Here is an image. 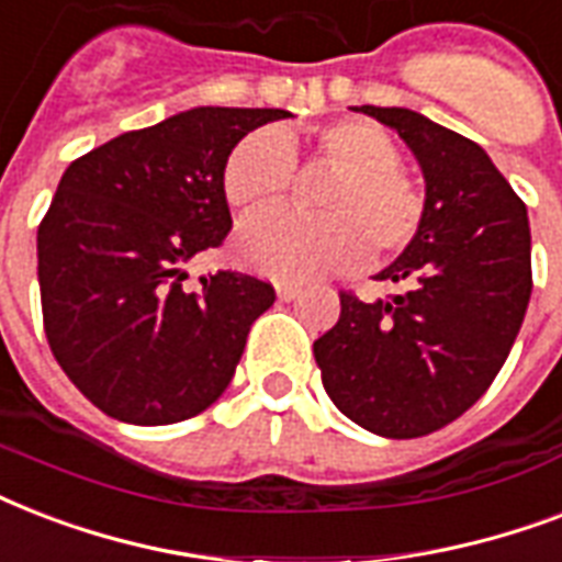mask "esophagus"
Returning a JSON list of instances; mask_svg holds the SVG:
<instances>
[{
    "mask_svg": "<svg viewBox=\"0 0 562 562\" xmlns=\"http://www.w3.org/2000/svg\"><path fill=\"white\" fill-rule=\"evenodd\" d=\"M300 294V285H294V282H277V297L280 300H294Z\"/></svg>",
    "mask_w": 562,
    "mask_h": 562,
    "instance_id": "esophagus-1",
    "label": "esophagus"
}]
</instances>
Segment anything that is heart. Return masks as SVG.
Masks as SVG:
<instances>
[{
  "label": "heart",
  "mask_w": 562,
  "mask_h": 562,
  "mask_svg": "<svg viewBox=\"0 0 562 562\" xmlns=\"http://www.w3.org/2000/svg\"><path fill=\"white\" fill-rule=\"evenodd\" d=\"M317 160L335 171L321 192V218L271 212L241 224L238 262L273 280L306 282L352 271L375 256L400 254L417 236L426 201L400 171L402 154L373 122L341 119L312 139ZM294 183V139L262 127L233 145L221 171L224 198L238 215L273 210Z\"/></svg>",
  "instance_id": "obj_1"
}]
</instances>
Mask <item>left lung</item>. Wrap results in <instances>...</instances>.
Listing matches in <instances>:
<instances>
[{
  "instance_id": "obj_1",
  "label": "left lung",
  "mask_w": 562,
  "mask_h": 562,
  "mask_svg": "<svg viewBox=\"0 0 562 562\" xmlns=\"http://www.w3.org/2000/svg\"><path fill=\"white\" fill-rule=\"evenodd\" d=\"M356 110L414 151L426 215L373 277L408 291L373 303L341 291V317L315 341V361L344 417L408 440L461 417L505 364L531 300V227L481 145L408 108Z\"/></svg>"
}]
</instances>
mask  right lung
Returning a JSON list of instances; mask_svg holds the SVG:
<instances>
[{
	"instance_id": "obj_1",
	"label": "right lung",
	"mask_w": 562,
	"mask_h": 562,
	"mask_svg": "<svg viewBox=\"0 0 562 562\" xmlns=\"http://www.w3.org/2000/svg\"><path fill=\"white\" fill-rule=\"evenodd\" d=\"M277 108H192L127 131L64 171L37 229L43 326L57 364L108 417L169 426L227 391L271 282L218 271L187 289L194 256L233 227L224 160Z\"/></svg>"
}]
</instances>
